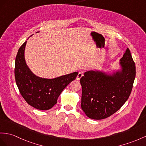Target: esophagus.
I'll return each instance as SVG.
<instances>
[{"label":"esophagus","mask_w":146,"mask_h":146,"mask_svg":"<svg viewBox=\"0 0 146 146\" xmlns=\"http://www.w3.org/2000/svg\"><path fill=\"white\" fill-rule=\"evenodd\" d=\"M84 76V74H83V72H79V74H78V75H77V80H80V79H81V77H82Z\"/></svg>","instance_id":"obj_1"}]
</instances>
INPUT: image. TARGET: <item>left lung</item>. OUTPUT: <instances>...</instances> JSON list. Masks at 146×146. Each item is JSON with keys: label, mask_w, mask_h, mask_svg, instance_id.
I'll return each instance as SVG.
<instances>
[{"label": "left lung", "mask_w": 146, "mask_h": 146, "mask_svg": "<svg viewBox=\"0 0 146 146\" xmlns=\"http://www.w3.org/2000/svg\"><path fill=\"white\" fill-rule=\"evenodd\" d=\"M119 64L121 70L113 75L90 70L82 77L81 108L88 118H108L119 110L128 99L136 77V66L128 48Z\"/></svg>", "instance_id": "obj_1"}]
</instances>
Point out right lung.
<instances>
[{"label":"right lung","instance_id":"right-lung-1","mask_svg":"<svg viewBox=\"0 0 146 146\" xmlns=\"http://www.w3.org/2000/svg\"><path fill=\"white\" fill-rule=\"evenodd\" d=\"M27 41L20 46L15 58V78L20 94L28 104L40 110H48L57 103L62 91L76 79L75 72L54 79L40 78L27 66L24 52Z\"/></svg>","mask_w":146,"mask_h":146}]
</instances>
